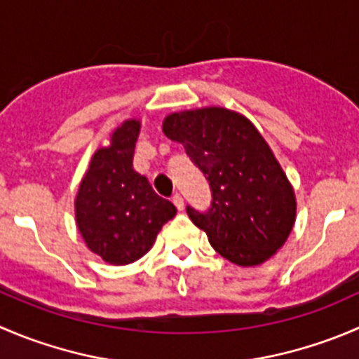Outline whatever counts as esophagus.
I'll list each match as a JSON object with an SVG mask.
<instances>
[{
  "label": "esophagus",
  "mask_w": 359,
  "mask_h": 359,
  "mask_svg": "<svg viewBox=\"0 0 359 359\" xmlns=\"http://www.w3.org/2000/svg\"><path fill=\"white\" fill-rule=\"evenodd\" d=\"M172 201H173V205H175V207L179 208V210H182V208H184V198L180 196L179 193L173 194V196H172Z\"/></svg>",
  "instance_id": "esophagus-1"
}]
</instances>
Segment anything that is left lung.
<instances>
[{
	"label": "left lung",
	"mask_w": 359,
	"mask_h": 359,
	"mask_svg": "<svg viewBox=\"0 0 359 359\" xmlns=\"http://www.w3.org/2000/svg\"><path fill=\"white\" fill-rule=\"evenodd\" d=\"M163 133L184 145L210 184V208H186L210 245L240 266L272 257L293 229L297 200L254 124L233 110L207 107L170 114Z\"/></svg>",
	"instance_id": "1"
}]
</instances>
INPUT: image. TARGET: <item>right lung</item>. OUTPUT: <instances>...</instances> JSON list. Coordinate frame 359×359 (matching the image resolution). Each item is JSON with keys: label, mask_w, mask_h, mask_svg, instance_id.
I'll use <instances>...</instances> for the list:
<instances>
[{"label": "right lung", "mask_w": 359, "mask_h": 359, "mask_svg": "<svg viewBox=\"0 0 359 359\" xmlns=\"http://www.w3.org/2000/svg\"><path fill=\"white\" fill-rule=\"evenodd\" d=\"M140 121L128 119L100 147L75 198L76 228L83 242L110 264H130L151 250L163 224L177 214L133 170Z\"/></svg>", "instance_id": "1"}]
</instances>
